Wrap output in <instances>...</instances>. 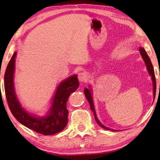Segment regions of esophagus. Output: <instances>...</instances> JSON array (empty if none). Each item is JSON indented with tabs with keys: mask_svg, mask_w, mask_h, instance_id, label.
I'll list each match as a JSON object with an SVG mask.
<instances>
[{
	"mask_svg": "<svg viewBox=\"0 0 160 160\" xmlns=\"http://www.w3.org/2000/svg\"><path fill=\"white\" fill-rule=\"evenodd\" d=\"M78 80L80 82H86L88 80V75L85 72H81L78 74Z\"/></svg>",
	"mask_w": 160,
	"mask_h": 160,
	"instance_id": "1",
	"label": "esophagus"
}]
</instances>
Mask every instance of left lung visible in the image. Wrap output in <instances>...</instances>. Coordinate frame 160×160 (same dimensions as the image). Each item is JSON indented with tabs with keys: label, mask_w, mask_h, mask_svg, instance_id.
Returning a JSON list of instances; mask_svg holds the SVG:
<instances>
[{
	"label": "left lung",
	"mask_w": 160,
	"mask_h": 160,
	"mask_svg": "<svg viewBox=\"0 0 160 160\" xmlns=\"http://www.w3.org/2000/svg\"><path fill=\"white\" fill-rule=\"evenodd\" d=\"M139 51H140V54H141V56H142V57L143 58V60H144V61H145L146 66H147V69H148V72H149V74H150V76L152 77V82H153V94H154V99H155V93H156V80H155V71H154L153 66H152V63H151V61H150V58H149V56L148 55L147 52H146L144 48H142V47H140ZM84 93H85V95L86 97V98H87V99H88L89 104H90V109L92 111V112L94 113V119H95V121H97V123L99 124V126H100L102 127V128L106 129V130H109V131H114V130L111 129L109 128H108V127L104 126L99 121V119L97 118V115H96L95 109H94V103H93L92 96V90H91V89L85 88V90H84Z\"/></svg>",
	"instance_id": "obj_1"
}]
</instances>
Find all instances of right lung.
<instances>
[{"label": "right lung", "instance_id": "add662e5", "mask_svg": "<svg viewBox=\"0 0 160 160\" xmlns=\"http://www.w3.org/2000/svg\"><path fill=\"white\" fill-rule=\"evenodd\" d=\"M16 54L15 52L10 59L4 76L5 96L10 112L20 123L38 133L49 135L63 131L68 123V99L79 87L77 75L68 78L59 84L47 115L37 117L27 112L16 97L13 83Z\"/></svg>", "mask_w": 160, "mask_h": 160}]
</instances>
